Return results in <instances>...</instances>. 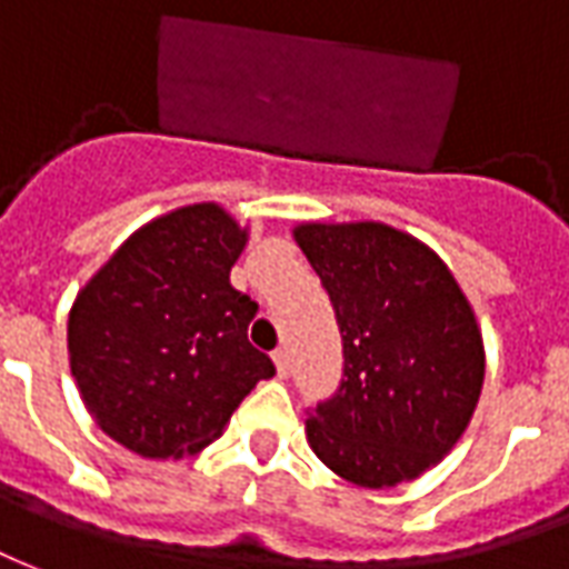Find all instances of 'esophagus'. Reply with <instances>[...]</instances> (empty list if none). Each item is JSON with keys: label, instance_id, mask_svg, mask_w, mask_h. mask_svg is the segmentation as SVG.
I'll return each instance as SVG.
<instances>
[{"label": "esophagus", "instance_id": "34e87169", "mask_svg": "<svg viewBox=\"0 0 569 569\" xmlns=\"http://www.w3.org/2000/svg\"><path fill=\"white\" fill-rule=\"evenodd\" d=\"M272 360H276V372H279V379H288V376H290V355H288V348H279V351L272 355Z\"/></svg>", "mask_w": 569, "mask_h": 569}]
</instances>
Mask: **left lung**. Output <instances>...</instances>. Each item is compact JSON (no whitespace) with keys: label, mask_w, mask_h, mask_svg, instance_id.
<instances>
[{"label":"left lung","mask_w":569,"mask_h":569,"mask_svg":"<svg viewBox=\"0 0 569 569\" xmlns=\"http://www.w3.org/2000/svg\"><path fill=\"white\" fill-rule=\"evenodd\" d=\"M333 302L339 391L306 418L318 458L360 488L418 479L455 449L485 381L482 330L449 267L388 223H300Z\"/></svg>","instance_id":"8db88e82"}]
</instances>
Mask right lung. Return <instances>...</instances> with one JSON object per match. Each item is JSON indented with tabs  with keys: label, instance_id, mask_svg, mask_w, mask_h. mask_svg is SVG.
Instances as JSON below:
<instances>
[{
	"label": "right lung",
	"instance_id": "1",
	"mask_svg": "<svg viewBox=\"0 0 569 569\" xmlns=\"http://www.w3.org/2000/svg\"><path fill=\"white\" fill-rule=\"evenodd\" d=\"M248 230L218 202L153 218L69 312V367L102 433L142 458L197 455L272 360L248 342L257 302L230 284Z\"/></svg>",
	"mask_w": 569,
	"mask_h": 569
}]
</instances>
